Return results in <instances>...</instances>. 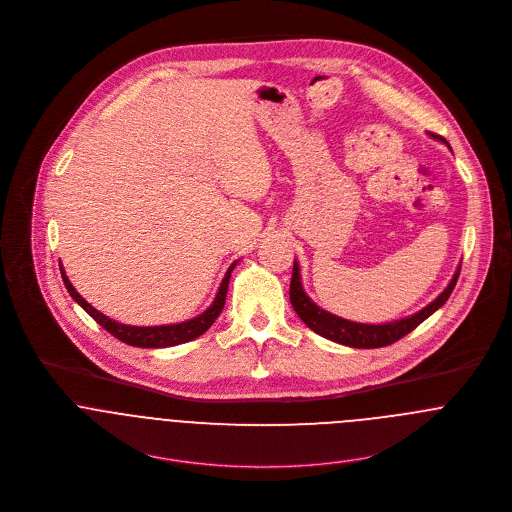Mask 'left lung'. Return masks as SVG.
I'll return each instance as SVG.
<instances>
[{
    "label": "left lung",
    "instance_id": "1",
    "mask_svg": "<svg viewBox=\"0 0 512 512\" xmlns=\"http://www.w3.org/2000/svg\"><path fill=\"white\" fill-rule=\"evenodd\" d=\"M439 142H443L445 146L449 147L445 140H439ZM459 270H461V264L455 268L453 278L449 280L447 288L439 293L432 303L422 307L420 311H416L408 317L396 319V321H388V323H359V321L339 317V315L319 307L303 290V282H301V274H299V262L293 260L290 301H292L293 309L299 315V319L311 331H315L317 335H321V337H325L333 343L353 347V349H378V347H386V345L396 343L398 339H402L404 335L414 331L432 313H436L453 292V288L457 284V278H459Z\"/></svg>",
    "mask_w": 512,
    "mask_h": 512
}]
</instances>
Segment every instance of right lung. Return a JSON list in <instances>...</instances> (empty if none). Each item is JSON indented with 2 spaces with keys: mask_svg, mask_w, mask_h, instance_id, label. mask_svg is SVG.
<instances>
[{
  "mask_svg": "<svg viewBox=\"0 0 512 512\" xmlns=\"http://www.w3.org/2000/svg\"><path fill=\"white\" fill-rule=\"evenodd\" d=\"M240 260L232 262L220 282L219 292L215 295L213 303L203 311L199 313L197 317L193 319H187V321H181V323H169V325H153V327H138V325H126V323H120L116 319H110L108 315L100 313L98 309H94L80 293L74 290L65 268H63V262H59L61 266V276H63V282H65V288L71 293L74 301L98 323L102 325L110 335H114L116 339H120L122 343L126 345H132V347H142V349H165V347H175V345H181V343H187V341H193L197 337H201L213 323L215 319L219 317L222 307H224V301H226V292H228V282H230V274L232 270L236 268Z\"/></svg>",
  "mask_w": 512,
  "mask_h": 512,
  "instance_id": "right-lung-1",
  "label": "right lung"
}]
</instances>
